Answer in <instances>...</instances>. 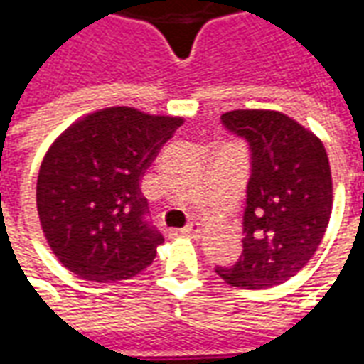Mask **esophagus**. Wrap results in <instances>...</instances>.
Segmentation results:
<instances>
[{"instance_id":"esophagus-1","label":"esophagus","mask_w":364,"mask_h":364,"mask_svg":"<svg viewBox=\"0 0 364 364\" xmlns=\"http://www.w3.org/2000/svg\"><path fill=\"white\" fill-rule=\"evenodd\" d=\"M181 234L191 237H198L203 234V226H200L198 222H193V224H189V226H185V228L181 230Z\"/></svg>"}]
</instances>
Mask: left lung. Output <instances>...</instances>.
Returning <instances> with one entry per match:
<instances>
[{
  "label": "left lung",
  "instance_id": "1",
  "mask_svg": "<svg viewBox=\"0 0 364 364\" xmlns=\"http://www.w3.org/2000/svg\"><path fill=\"white\" fill-rule=\"evenodd\" d=\"M222 124L250 144L242 255L216 273L232 287L267 289L304 267L321 244L333 189L326 148L318 136L279 111L237 109Z\"/></svg>",
  "mask_w": 364,
  "mask_h": 364
}]
</instances>
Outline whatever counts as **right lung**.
Here are the masks:
<instances>
[{
  "instance_id": "obj_1",
  "label": "right lung",
  "mask_w": 364,
  "mask_h": 364,
  "mask_svg": "<svg viewBox=\"0 0 364 364\" xmlns=\"http://www.w3.org/2000/svg\"><path fill=\"white\" fill-rule=\"evenodd\" d=\"M181 117L107 107L54 140L36 179L44 237L82 279H132L150 265L164 236L146 220V169L181 127Z\"/></svg>"
}]
</instances>
